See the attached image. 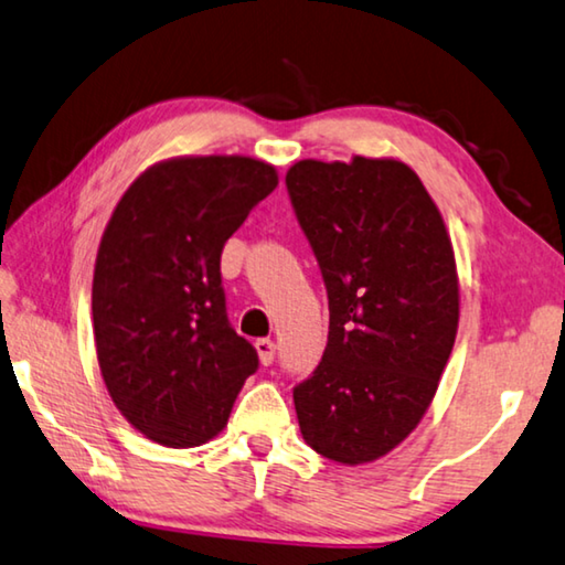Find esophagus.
Masks as SVG:
<instances>
[{"instance_id": "1", "label": "esophagus", "mask_w": 565, "mask_h": 565, "mask_svg": "<svg viewBox=\"0 0 565 565\" xmlns=\"http://www.w3.org/2000/svg\"><path fill=\"white\" fill-rule=\"evenodd\" d=\"M256 352H258V360H262L264 366H268L274 362V354H276V344L271 339H258L256 342Z\"/></svg>"}]
</instances>
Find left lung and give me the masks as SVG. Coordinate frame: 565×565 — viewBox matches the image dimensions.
<instances>
[{"label":"left lung","mask_w":565,"mask_h":565,"mask_svg":"<svg viewBox=\"0 0 565 565\" xmlns=\"http://www.w3.org/2000/svg\"><path fill=\"white\" fill-rule=\"evenodd\" d=\"M286 188L329 297L324 356L294 387L301 435L334 462H372L419 425L450 360L452 241L423 181L395 158L299 160Z\"/></svg>","instance_id":"1"}]
</instances>
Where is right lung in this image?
<instances>
[{
  "label": "right lung",
  "instance_id": "right-lung-1",
  "mask_svg": "<svg viewBox=\"0 0 565 565\" xmlns=\"http://www.w3.org/2000/svg\"><path fill=\"white\" fill-rule=\"evenodd\" d=\"M276 185V168L256 158H170L107 221L93 276L97 362L115 407L153 443H209L258 370L228 324L221 250Z\"/></svg>",
  "mask_w": 565,
  "mask_h": 565
}]
</instances>
